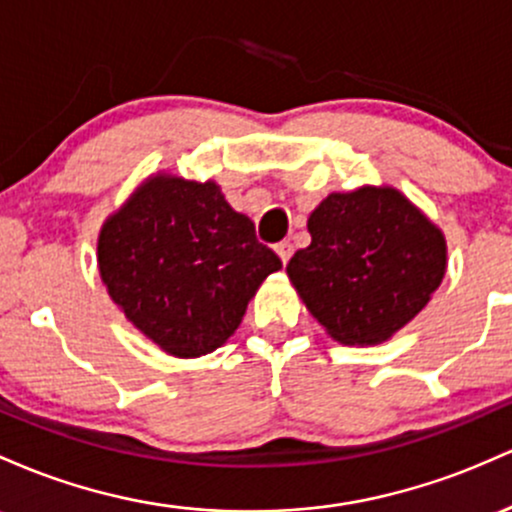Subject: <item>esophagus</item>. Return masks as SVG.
I'll return each instance as SVG.
<instances>
[{
	"label": "esophagus",
	"instance_id": "obj_1",
	"mask_svg": "<svg viewBox=\"0 0 512 512\" xmlns=\"http://www.w3.org/2000/svg\"><path fill=\"white\" fill-rule=\"evenodd\" d=\"M275 254L280 256V261H283V263L290 261V256H292V244H290V241H280V244L275 246Z\"/></svg>",
	"mask_w": 512,
	"mask_h": 512
}]
</instances>
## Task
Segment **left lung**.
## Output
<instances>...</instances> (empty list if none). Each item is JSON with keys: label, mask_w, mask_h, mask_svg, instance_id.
Returning <instances> with one entry per match:
<instances>
[{"label": "left lung", "mask_w": 512, "mask_h": 512, "mask_svg": "<svg viewBox=\"0 0 512 512\" xmlns=\"http://www.w3.org/2000/svg\"><path fill=\"white\" fill-rule=\"evenodd\" d=\"M307 229L312 244L290 258L287 278L343 346L389 341L445 278V234L394 186L329 193Z\"/></svg>", "instance_id": "left-lung-1"}]
</instances>
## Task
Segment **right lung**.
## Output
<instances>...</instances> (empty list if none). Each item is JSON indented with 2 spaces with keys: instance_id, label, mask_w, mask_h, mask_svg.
Listing matches in <instances>:
<instances>
[{
  "instance_id": "add662e5",
  "label": "right lung",
  "mask_w": 512,
  "mask_h": 512,
  "mask_svg": "<svg viewBox=\"0 0 512 512\" xmlns=\"http://www.w3.org/2000/svg\"><path fill=\"white\" fill-rule=\"evenodd\" d=\"M96 256L108 297L174 358L227 343L263 280L283 268L215 181L166 171L106 217Z\"/></svg>"
}]
</instances>
